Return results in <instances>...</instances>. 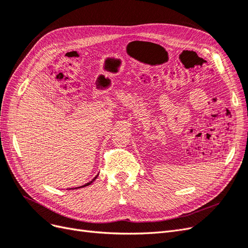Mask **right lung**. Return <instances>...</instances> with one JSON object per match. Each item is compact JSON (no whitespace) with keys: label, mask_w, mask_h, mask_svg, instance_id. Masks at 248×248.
I'll use <instances>...</instances> for the list:
<instances>
[{"label":"right lung","mask_w":248,"mask_h":248,"mask_svg":"<svg viewBox=\"0 0 248 248\" xmlns=\"http://www.w3.org/2000/svg\"><path fill=\"white\" fill-rule=\"evenodd\" d=\"M97 177H98V175H97L93 180H92V181L91 182H89V183H86L85 185H81V186H78V187H76V188H69V189H78V188H81V187H85V186H88V185H90V184H91L93 181H94V180L97 178Z\"/></svg>","instance_id":"1"}]
</instances>
